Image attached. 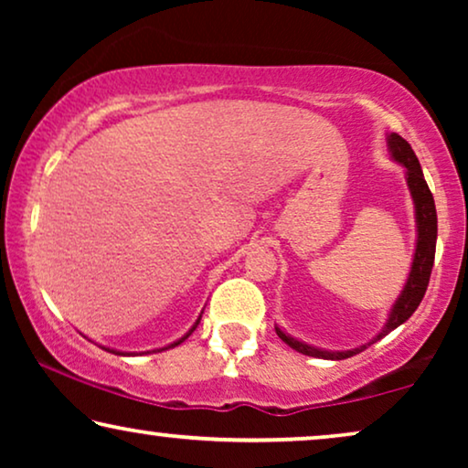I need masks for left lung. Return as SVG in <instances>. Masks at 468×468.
Listing matches in <instances>:
<instances>
[{
    "label": "left lung",
    "mask_w": 468,
    "mask_h": 468,
    "mask_svg": "<svg viewBox=\"0 0 468 468\" xmlns=\"http://www.w3.org/2000/svg\"><path fill=\"white\" fill-rule=\"evenodd\" d=\"M388 151L389 157L394 159L396 164H400L405 168V178L409 194L413 197V208H415V251H413V261L411 271H409V277L405 281V287H402L399 298L394 300L392 309L388 313L386 324L379 335H377L373 341L367 345H360V347L347 349V351H330L315 347V345H309L300 338H293L287 335L285 330H281L279 325H274L279 338L283 343L290 345L292 349H296L298 354L311 356V357H322V360H345V357H351L360 354L368 347L379 341V338L388 336L389 332L399 328L400 324H405L409 317L413 315L415 309H418L421 298H424L428 281H431L432 264H434V249H437V208H434V197L428 189V183L424 178V172H421V165L415 157L411 144L407 143L405 138H400L399 133H388Z\"/></svg>",
    "instance_id": "left-lung-1"
}]
</instances>
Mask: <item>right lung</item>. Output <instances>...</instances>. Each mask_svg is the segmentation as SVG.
<instances>
[{"label": "right lung", "mask_w": 468, "mask_h": 468, "mask_svg": "<svg viewBox=\"0 0 468 468\" xmlns=\"http://www.w3.org/2000/svg\"><path fill=\"white\" fill-rule=\"evenodd\" d=\"M204 313V311H202ZM202 313H200V317H197L196 319V324L194 325H191V328H189V332H185V335L181 336V338H176V341L175 343H170V345H165V347H162V349H153V351H144V354H157V351H165V349H172V347H176V345H181L183 341H185V338H187L189 335H191V332H194L196 328H197V324H200V319H202ZM101 349H104V351H111V354H114V356H130V354H127V351H117V349H111V347H101ZM133 356V354H132Z\"/></svg>", "instance_id": "add662e5"}]
</instances>
